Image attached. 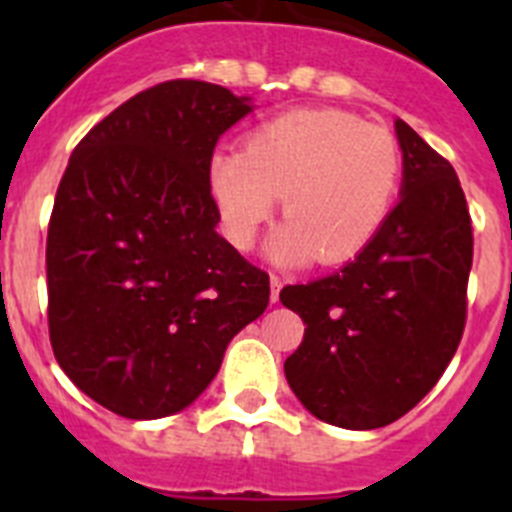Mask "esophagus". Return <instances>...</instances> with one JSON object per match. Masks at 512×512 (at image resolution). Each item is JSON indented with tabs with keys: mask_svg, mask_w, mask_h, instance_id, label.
Returning <instances> with one entry per match:
<instances>
[{
	"mask_svg": "<svg viewBox=\"0 0 512 512\" xmlns=\"http://www.w3.org/2000/svg\"><path fill=\"white\" fill-rule=\"evenodd\" d=\"M269 284H271V302H277L279 300V289H282V279H279L277 274H271Z\"/></svg>",
	"mask_w": 512,
	"mask_h": 512,
	"instance_id": "obj_1",
	"label": "esophagus"
}]
</instances>
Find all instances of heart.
Instances as JSON below:
<instances>
[{"label": "heart", "instance_id": "heart-1", "mask_svg": "<svg viewBox=\"0 0 512 512\" xmlns=\"http://www.w3.org/2000/svg\"><path fill=\"white\" fill-rule=\"evenodd\" d=\"M210 192L228 241L248 251L282 197L269 253L284 264L341 266L377 241L400 192L395 135L343 110H295L264 122L246 151L217 148Z\"/></svg>", "mask_w": 512, "mask_h": 512}]
</instances>
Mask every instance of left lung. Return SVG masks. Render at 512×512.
<instances>
[{"instance_id": "obj_1", "label": "left lung", "mask_w": 512, "mask_h": 512, "mask_svg": "<svg viewBox=\"0 0 512 512\" xmlns=\"http://www.w3.org/2000/svg\"><path fill=\"white\" fill-rule=\"evenodd\" d=\"M402 197L377 241L330 277L279 292L305 338L284 361L315 418L372 431L413 410L454 359L467 323L472 217L454 166L408 122Z\"/></svg>"}]
</instances>
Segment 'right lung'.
Returning a JSON list of instances; mask_svg holds the SVG:
<instances>
[{
  "mask_svg": "<svg viewBox=\"0 0 512 512\" xmlns=\"http://www.w3.org/2000/svg\"><path fill=\"white\" fill-rule=\"evenodd\" d=\"M248 112L217 84L164 81L97 122L63 171L45 243L51 346L122 418L192 405L269 305V274L215 233L207 179L217 138Z\"/></svg>",
  "mask_w": 512,
  "mask_h": 512,
  "instance_id": "right-lung-1",
  "label": "right lung"
}]
</instances>
